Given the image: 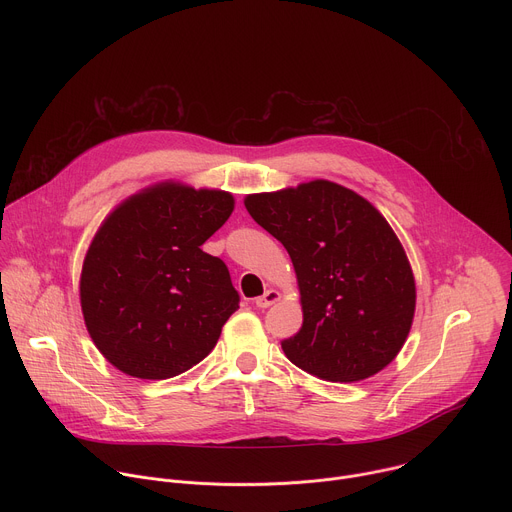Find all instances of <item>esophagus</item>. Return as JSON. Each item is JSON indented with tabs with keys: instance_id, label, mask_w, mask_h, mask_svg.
<instances>
[{
	"instance_id": "1",
	"label": "esophagus",
	"mask_w": 512,
	"mask_h": 512,
	"mask_svg": "<svg viewBox=\"0 0 512 512\" xmlns=\"http://www.w3.org/2000/svg\"><path fill=\"white\" fill-rule=\"evenodd\" d=\"M277 300H279V291H275V289H267L261 298H257V300H255V306H257V308H261V310H265V308L273 306Z\"/></svg>"
}]
</instances>
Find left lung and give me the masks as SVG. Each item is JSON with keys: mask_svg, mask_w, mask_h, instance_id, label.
<instances>
[{"mask_svg": "<svg viewBox=\"0 0 512 512\" xmlns=\"http://www.w3.org/2000/svg\"><path fill=\"white\" fill-rule=\"evenodd\" d=\"M245 206L296 267L304 324L281 342L302 371L354 383L399 354L415 312L407 255L383 214L356 192L314 180Z\"/></svg>", "mask_w": 512, "mask_h": 512, "instance_id": "8db88e82", "label": "left lung"}]
</instances>
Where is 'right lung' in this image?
I'll list each match as a JSON object with an SVG mask.
<instances>
[{
	"mask_svg": "<svg viewBox=\"0 0 512 512\" xmlns=\"http://www.w3.org/2000/svg\"><path fill=\"white\" fill-rule=\"evenodd\" d=\"M233 204L229 192L160 184L107 216L85 257L81 306L113 367L160 381L214 348L241 298L225 261L200 247Z\"/></svg>",
	"mask_w": 512,
	"mask_h": 512,
	"instance_id": "obj_1",
	"label": "right lung"
}]
</instances>
